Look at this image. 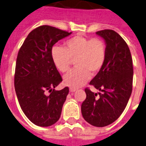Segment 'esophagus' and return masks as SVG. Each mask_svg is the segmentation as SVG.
<instances>
[{"label": "esophagus", "instance_id": "esophagus-1", "mask_svg": "<svg viewBox=\"0 0 146 146\" xmlns=\"http://www.w3.org/2000/svg\"><path fill=\"white\" fill-rule=\"evenodd\" d=\"M76 91V89L75 88H70V92H74Z\"/></svg>", "mask_w": 146, "mask_h": 146}]
</instances>
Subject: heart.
<instances>
[{
  "mask_svg": "<svg viewBox=\"0 0 146 146\" xmlns=\"http://www.w3.org/2000/svg\"><path fill=\"white\" fill-rule=\"evenodd\" d=\"M106 44L99 38L75 36L64 42V48L54 46L51 59L55 68L61 73L68 71L73 60L76 68L63 77L66 86L77 88L84 85L102 68L106 61Z\"/></svg>",
  "mask_w": 146,
  "mask_h": 146,
  "instance_id": "1",
  "label": "heart"
}]
</instances>
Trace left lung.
<instances>
[{
    "instance_id": "obj_1",
    "label": "left lung",
    "mask_w": 146,
    "mask_h": 146,
    "mask_svg": "<svg viewBox=\"0 0 146 146\" xmlns=\"http://www.w3.org/2000/svg\"><path fill=\"white\" fill-rule=\"evenodd\" d=\"M96 34L104 40L106 57L90 84L102 93L85 89L87 97L81 109L87 123L104 127L115 122L126 108L132 91L133 65L129 46L117 32L106 29Z\"/></svg>"
}]
</instances>
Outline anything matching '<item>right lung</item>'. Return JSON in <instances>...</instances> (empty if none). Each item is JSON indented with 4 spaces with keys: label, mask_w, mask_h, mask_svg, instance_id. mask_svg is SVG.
<instances>
[{
    "label": "right lung",
    "mask_w": 146,
    "mask_h": 146,
    "mask_svg": "<svg viewBox=\"0 0 146 146\" xmlns=\"http://www.w3.org/2000/svg\"><path fill=\"white\" fill-rule=\"evenodd\" d=\"M71 34L41 26L29 33L18 52L15 92L24 114L36 126H52L60 117L69 89L54 90L62 79L53 63L51 50L54 44ZM47 92L51 93L46 95Z\"/></svg>",
    "instance_id": "obj_1"
}]
</instances>
